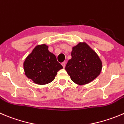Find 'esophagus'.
<instances>
[{"mask_svg": "<svg viewBox=\"0 0 124 124\" xmlns=\"http://www.w3.org/2000/svg\"><path fill=\"white\" fill-rule=\"evenodd\" d=\"M62 65L63 66V68H65V65H66V62H62Z\"/></svg>", "mask_w": 124, "mask_h": 124, "instance_id": "1", "label": "esophagus"}]
</instances>
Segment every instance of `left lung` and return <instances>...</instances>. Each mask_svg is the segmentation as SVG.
<instances>
[{
  "instance_id": "8db88e82",
  "label": "left lung",
  "mask_w": 124,
  "mask_h": 124,
  "mask_svg": "<svg viewBox=\"0 0 124 124\" xmlns=\"http://www.w3.org/2000/svg\"><path fill=\"white\" fill-rule=\"evenodd\" d=\"M71 59L65 67L68 75L75 84L85 85L100 74L102 63L98 54L86 43L79 42L72 48Z\"/></svg>"
}]
</instances>
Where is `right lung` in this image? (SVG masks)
Segmentation results:
<instances>
[{
  "mask_svg": "<svg viewBox=\"0 0 124 124\" xmlns=\"http://www.w3.org/2000/svg\"><path fill=\"white\" fill-rule=\"evenodd\" d=\"M62 68L56 56L49 51L48 46L46 44L36 46L23 62L26 76L38 85L51 82L57 71Z\"/></svg>",
  "mask_w": 124,
  "mask_h": 124,
  "instance_id": "add662e5",
  "label": "right lung"
}]
</instances>
